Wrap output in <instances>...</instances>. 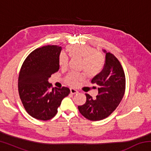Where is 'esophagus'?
I'll return each instance as SVG.
<instances>
[{
	"instance_id": "34e87169",
	"label": "esophagus",
	"mask_w": 151,
	"mask_h": 151,
	"mask_svg": "<svg viewBox=\"0 0 151 151\" xmlns=\"http://www.w3.org/2000/svg\"><path fill=\"white\" fill-rule=\"evenodd\" d=\"M70 93L73 94L78 93V91L76 90V89H75V88H70Z\"/></svg>"
}]
</instances>
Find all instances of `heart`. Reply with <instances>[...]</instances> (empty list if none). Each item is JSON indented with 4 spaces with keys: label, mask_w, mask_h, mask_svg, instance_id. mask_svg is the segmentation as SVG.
<instances>
[{
    "label": "heart",
    "mask_w": 151,
    "mask_h": 151,
    "mask_svg": "<svg viewBox=\"0 0 151 151\" xmlns=\"http://www.w3.org/2000/svg\"><path fill=\"white\" fill-rule=\"evenodd\" d=\"M70 57L81 58V69L85 71L89 77H94L103 70L104 58L100 52L88 45H70L66 48ZM58 65L61 68L68 66V58L65 53L61 52L58 56ZM85 74L70 72L66 76L65 82L68 85L76 86L78 81L85 79Z\"/></svg>",
    "instance_id": "heart-1"
}]
</instances>
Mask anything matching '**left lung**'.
<instances>
[{
  "label": "left lung",
  "mask_w": 151,
  "mask_h": 151,
  "mask_svg": "<svg viewBox=\"0 0 151 151\" xmlns=\"http://www.w3.org/2000/svg\"><path fill=\"white\" fill-rule=\"evenodd\" d=\"M103 51L106 53L103 69L91 81L98 86L99 94L93 99L86 94V103L78 106L82 115L93 121L108 117L119 106L125 91L126 80L122 65L114 55Z\"/></svg>",
  "instance_id": "obj_1"
}]
</instances>
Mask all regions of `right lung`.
<instances>
[{
    "instance_id": "add662e5",
    "label": "right lung",
    "mask_w": 151,
    "mask_h": 151,
    "mask_svg": "<svg viewBox=\"0 0 151 151\" xmlns=\"http://www.w3.org/2000/svg\"><path fill=\"white\" fill-rule=\"evenodd\" d=\"M61 50L57 45L37 48L20 68L18 80L20 99L26 111L36 119L48 121L53 118L63 99L70 93L67 87L52 88L48 81L59 69L58 60Z\"/></svg>"
}]
</instances>
